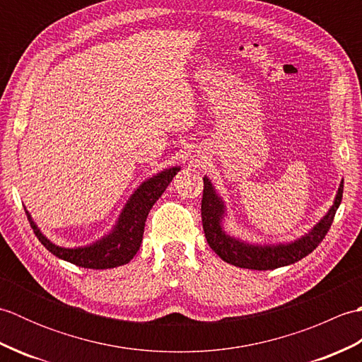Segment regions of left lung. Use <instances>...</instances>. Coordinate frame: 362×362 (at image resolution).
<instances>
[{"mask_svg":"<svg viewBox=\"0 0 362 362\" xmlns=\"http://www.w3.org/2000/svg\"><path fill=\"white\" fill-rule=\"evenodd\" d=\"M342 191L344 180H341L339 188L336 191L333 205L329 206L325 216H322L320 221L308 230V233L286 243H252L227 232L224 226L227 218L224 199L221 197L209 177L204 175L202 226L206 243L221 259L236 267L253 269V271H272L276 267L294 264L316 249L325 238L341 205Z\"/></svg>","mask_w":362,"mask_h":362,"instance_id":"8db88e82","label":"left lung"}]
</instances>
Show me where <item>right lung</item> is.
I'll return each mask as SVG.
<instances>
[{
	"mask_svg": "<svg viewBox=\"0 0 362 362\" xmlns=\"http://www.w3.org/2000/svg\"><path fill=\"white\" fill-rule=\"evenodd\" d=\"M179 171L180 166H171L141 182L140 187L130 194L127 202L122 206L119 216L115 221V226L112 227L110 232H107L104 236L93 243L78 245V247H64V245L54 244L42 233V230L38 228L33 216H30V213L26 209L25 210L30 222V227H33L38 241L52 255L79 267H118L127 264L136 255V252L140 250L146 218H148L152 205L158 201V197L163 194V191L168 188L169 183L174 179V175Z\"/></svg>",
	"mask_w": 362,
	"mask_h": 362,
	"instance_id": "add662e5",
	"label": "right lung"
}]
</instances>
